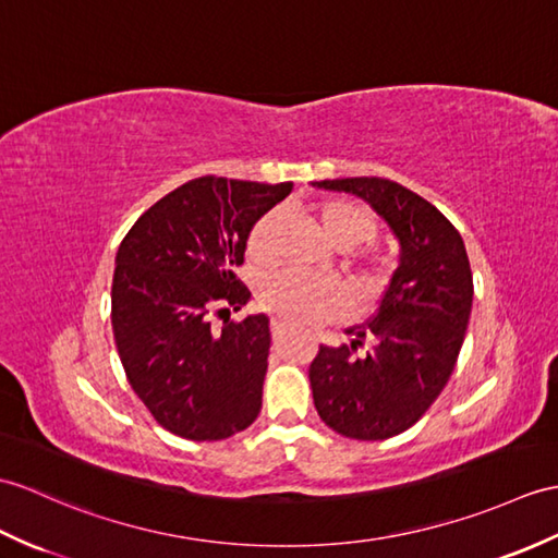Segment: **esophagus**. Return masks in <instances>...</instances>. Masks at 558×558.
<instances>
[{"mask_svg":"<svg viewBox=\"0 0 558 558\" xmlns=\"http://www.w3.org/2000/svg\"><path fill=\"white\" fill-rule=\"evenodd\" d=\"M284 330H288V328H284V323H280V320L270 323V332H274V340H280L282 335H284Z\"/></svg>","mask_w":558,"mask_h":558,"instance_id":"34e87169","label":"esophagus"}]
</instances>
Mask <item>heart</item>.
I'll use <instances>...</instances> for the list:
<instances>
[{
  "mask_svg": "<svg viewBox=\"0 0 558 558\" xmlns=\"http://www.w3.org/2000/svg\"><path fill=\"white\" fill-rule=\"evenodd\" d=\"M282 218L280 209H268L254 220L247 235V254L254 262H266L274 252L276 230ZM320 228L326 238L340 250L359 247L378 235V220L366 209L364 204L349 199H330L323 202L318 209ZM385 274V264L373 258L364 270V284L375 288ZM258 302L280 320L296 328H308L316 323L330 318L342 304V294L332 282L314 280L296 270H280L268 276L258 288Z\"/></svg>",
  "mask_w": 558,
  "mask_h": 558,
  "instance_id": "obj_1",
  "label": "heart"
}]
</instances>
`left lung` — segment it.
<instances>
[{"label":"left lung","mask_w":558,"mask_h":558,"mask_svg":"<svg viewBox=\"0 0 558 558\" xmlns=\"http://www.w3.org/2000/svg\"><path fill=\"white\" fill-rule=\"evenodd\" d=\"M368 202L399 240V266L371 320L323 347L308 380L318 416L352 439L409 430L445 390L473 306V274L459 230L430 202L387 178L320 180ZM366 337L376 344L356 355Z\"/></svg>","instance_id":"1"}]
</instances>
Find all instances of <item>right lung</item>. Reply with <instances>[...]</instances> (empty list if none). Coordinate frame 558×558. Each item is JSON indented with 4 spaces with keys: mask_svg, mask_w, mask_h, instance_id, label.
<instances>
[{
    "mask_svg": "<svg viewBox=\"0 0 558 558\" xmlns=\"http://www.w3.org/2000/svg\"><path fill=\"white\" fill-rule=\"evenodd\" d=\"M292 183L194 178L128 230L111 284V326L128 383L159 425L194 442L226 439L262 411L270 328L264 314L230 320L252 292L244 264L254 220ZM216 310L229 314L210 328Z\"/></svg>",
    "mask_w": 558,
    "mask_h": 558,
    "instance_id": "right-lung-1",
    "label": "right lung"
}]
</instances>
